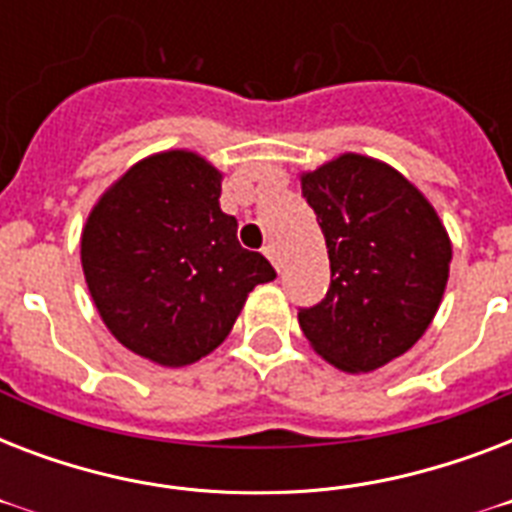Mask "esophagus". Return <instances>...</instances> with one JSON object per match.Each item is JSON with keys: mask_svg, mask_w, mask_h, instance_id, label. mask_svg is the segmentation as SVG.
Masks as SVG:
<instances>
[{"mask_svg": "<svg viewBox=\"0 0 512 512\" xmlns=\"http://www.w3.org/2000/svg\"><path fill=\"white\" fill-rule=\"evenodd\" d=\"M263 252H265V257H268V260H271V263H273V268L279 271L281 260H279V252H276V247H273V244H268V247H265Z\"/></svg>", "mask_w": 512, "mask_h": 512, "instance_id": "esophagus-1", "label": "esophagus"}]
</instances>
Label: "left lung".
<instances>
[{
	"label": "left lung",
	"mask_w": 512,
	"mask_h": 512,
	"mask_svg": "<svg viewBox=\"0 0 512 512\" xmlns=\"http://www.w3.org/2000/svg\"><path fill=\"white\" fill-rule=\"evenodd\" d=\"M327 239V297L297 313L321 358L361 374L404 356L436 316L452 241L425 193L390 164L340 154L300 175Z\"/></svg>",
	"instance_id": "8db88e82"
}]
</instances>
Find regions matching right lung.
I'll return each mask as SVG.
<instances>
[{
	"label": "right lung",
	"instance_id": "1",
	"mask_svg": "<svg viewBox=\"0 0 512 512\" xmlns=\"http://www.w3.org/2000/svg\"><path fill=\"white\" fill-rule=\"evenodd\" d=\"M220 183L223 172L185 148L146 156L108 185L82 228V271L100 319L159 366L212 353L249 292L276 279L236 239Z\"/></svg>",
	"mask_w": 512,
	"mask_h": 512
}]
</instances>
